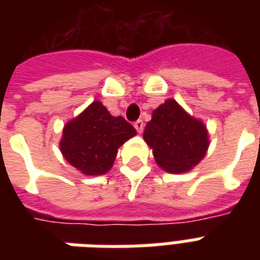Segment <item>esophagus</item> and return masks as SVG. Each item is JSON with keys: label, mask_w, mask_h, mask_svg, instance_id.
I'll return each instance as SVG.
<instances>
[{"label": "esophagus", "mask_w": 260, "mask_h": 260, "mask_svg": "<svg viewBox=\"0 0 260 260\" xmlns=\"http://www.w3.org/2000/svg\"><path fill=\"white\" fill-rule=\"evenodd\" d=\"M134 126H135V129L139 132V134H142L143 132V129H145V122L142 121V119H138L135 124H134Z\"/></svg>", "instance_id": "34e87169"}]
</instances>
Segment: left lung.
<instances>
[{"instance_id":"obj_1","label":"left lung","mask_w":260,"mask_h":260,"mask_svg":"<svg viewBox=\"0 0 260 260\" xmlns=\"http://www.w3.org/2000/svg\"><path fill=\"white\" fill-rule=\"evenodd\" d=\"M143 139L158 167L170 174L191 171L206 156L210 145L205 122L186 113L174 99L153 110Z\"/></svg>"}]
</instances>
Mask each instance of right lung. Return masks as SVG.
I'll return each instance as SVG.
<instances>
[{"label":"right lung","mask_w":260,"mask_h":260,"mask_svg":"<svg viewBox=\"0 0 260 260\" xmlns=\"http://www.w3.org/2000/svg\"><path fill=\"white\" fill-rule=\"evenodd\" d=\"M136 135L122 117H113L102 102L94 100L64 125L59 150L83 175H104L113 167L118 149Z\"/></svg>","instance_id":"right-lung-1"}]
</instances>
